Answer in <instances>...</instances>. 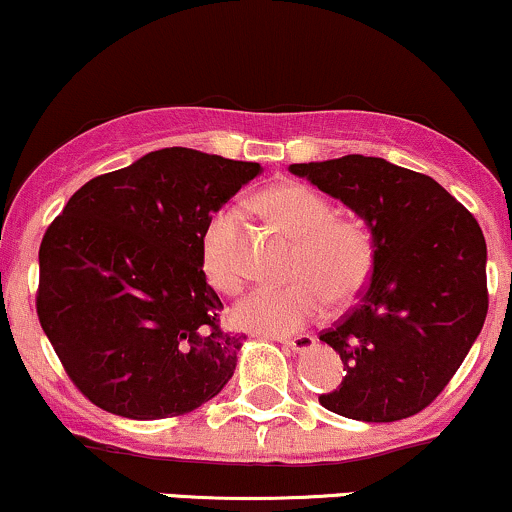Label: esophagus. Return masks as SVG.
Wrapping results in <instances>:
<instances>
[{"instance_id": "1", "label": "esophagus", "mask_w": 512, "mask_h": 512, "mask_svg": "<svg viewBox=\"0 0 512 512\" xmlns=\"http://www.w3.org/2000/svg\"><path fill=\"white\" fill-rule=\"evenodd\" d=\"M281 344L289 346L291 351H296V354H303V351H310L315 346V337L313 334H298V337H291V339H279Z\"/></svg>"}]
</instances>
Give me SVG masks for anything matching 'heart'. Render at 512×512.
<instances>
[{
  "instance_id": "1",
  "label": "heart",
  "mask_w": 512,
  "mask_h": 512,
  "mask_svg": "<svg viewBox=\"0 0 512 512\" xmlns=\"http://www.w3.org/2000/svg\"><path fill=\"white\" fill-rule=\"evenodd\" d=\"M269 221L298 243L284 286H255L233 305V322L248 332L286 337L322 313L327 298L346 303L366 289L375 267V243L358 219H334L332 204L310 187L281 182L257 197ZM240 214L221 209L202 236V267L216 289L238 291L245 269L240 260Z\"/></svg>"
}]
</instances>
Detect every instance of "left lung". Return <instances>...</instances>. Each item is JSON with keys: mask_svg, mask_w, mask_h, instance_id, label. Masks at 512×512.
<instances>
[{"mask_svg": "<svg viewBox=\"0 0 512 512\" xmlns=\"http://www.w3.org/2000/svg\"><path fill=\"white\" fill-rule=\"evenodd\" d=\"M289 170L366 221L375 267L361 303L320 334L344 363L320 404L387 424L436 399L477 342L489 310L477 219L428 175L349 154Z\"/></svg>", "mask_w": 512, "mask_h": 512, "instance_id": "obj_1", "label": "left lung"}]
</instances>
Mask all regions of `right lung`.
<instances>
[{
  "label": "right lung",
  "instance_id": "1",
  "mask_svg": "<svg viewBox=\"0 0 512 512\" xmlns=\"http://www.w3.org/2000/svg\"><path fill=\"white\" fill-rule=\"evenodd\" d=\"M260 173V163L170 146L88 180L50 223L35 308L96 407L166 419L202 407L231 380L245 334L221 330L202 236Z\"/></svg>",
  "mask_w": 512,
  "mask_h": 512
}]
</instances>
